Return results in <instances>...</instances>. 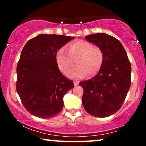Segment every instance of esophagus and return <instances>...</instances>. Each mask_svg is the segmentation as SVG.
<instances>
[{"label":"esophagus","mask_w":146,"mask_h":146,"mask_svg":"<svg viewBox=\"0 0 146 146\" xmlns=\"http://www.w3.org/2000/svg\"><path fill=\"white\" fill-rule=\"evenodd\" d=\"M78 84H79V82H78V81H74V85H75V86H78Z\"/></svg>","instance_id":"obj_1"}]
</instances>
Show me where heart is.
<instances>
[{
  "label": "heart",
  "instance_id": "heart-1",
  "mask_svg": "<svg viewBox=\"0 0 146 146\" xmlns=\"http://www.w3.org/2000/svg\"><path fill=\"white\" fill-rule=\"evenodd\" d=\"M68 53L61 48L56 53V62L60 70L66 71L75 60L76 65L66 73L69 78H80L87 73L89 76L97 74L102 67L104 53L100 48L85 40H79L70 44Z\"/></svg>",
  "mask_w": 146,
  "mask_h": 146
}]
</instances>
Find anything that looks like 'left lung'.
I'll return each mask as SVG.
<instances>
[{
	"label": "left lung",
	"instance_id": "1",
	"mask_svg": "<svg viewBox=\"0 0 146 146\" xmlns=\"http://www.w3.org/2000/svg\"><path fill=\"white\" fill-rule=\"evenodd\" d=\"M104 53L98 73L90 80L79 83L84 90L82 104L89 114L107 117L122 107L131 86V67L127 53L120 42L106 33L86 36Z\"/></svg>",
	"mask_w": 146,
	"mask_h": 146
}]
</instances>
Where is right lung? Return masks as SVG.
Wrapping results in <instances>:
<instances>
[{
	"label": "right lung",
	"mask_w": 146,
	"mask_h": 146,
	"mask_svg": "<svg viewBox=\"0 0 146 146\" xmlns=\"http://www.w3.org/2000/svg\"><path fill=\"white\" fill-rule=\"evenodd\" d=\"M75 37L40 34L27 42L17 66L16 89L24 108L41 118L58 115L63 97L74 88L56 62L57 51Z\"/></svg>",
	"instance_id": "right-lung-1"
}]
</instances>
